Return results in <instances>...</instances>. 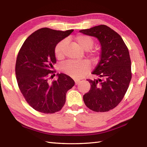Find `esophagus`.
Here are the masks:
<instances>
[{
    "label": "esophagus",
    "instance_id": "1",
    "mask_svg": "<svg viewBox=\"0 0 147 147\" xmlns=\"http://www.w3.org/2000/svg\"><path fill=\"white\" fill-rule=\"evenodd\" d=\"M74 81H75V84H76V85H77V84L79 83V82L80 81V80H78V79H74Z\"/></svg>",
    "mask_w": 147,
    "mask_h": 147
}]
</instances>
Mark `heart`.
Wrapping results in <instances>:
<instances>
[{
	"label": "heart",
	"instance_id": "b5f03b06",
	"mask_svg": "<svg viewBox=\"0 0 147 147\" xmlns=\"http://www.w3.org/2000/svg\"><path fill=\"white\" fill-rule=\"evenodd\" d=\"M75 41L78 45L84 50H88L92 48L94 44V41L91 37L88 35L80 34L77 35L74 38ZM66 45L65 40L59 42L55 48V55L58 59H61L64 57V49ZM91 55L96 59L97 57V54L93 52ZM61 70L63 72L68 75L69 76L74 78H80L90 69V64L87 61L81 62L67 61L61 66Z\"/></svg>",
	"mask_w": 147,
	"mask_h": 147
}]
</instances>
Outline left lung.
I'll use <instances>...</instances> for the list:
<instances>
[{
	"mask_svg": "<svg viewBox=\"0 0 147 147\" xmlns=\"http://www.w3.org/2000/svg\"><path fill=\"white\" fill-rule=\"evenodd\" d=\"M80 32L97 38L101 45L100 61L92 72L98 78L87 80L91 88L83 96L84 102L94 112H108L121 101L131 82L129 53L121 37L105 25Z\"/></svg>",
	"mask_w": 147,
	"mask_h": 147,
	"instance_id": "left-lung-1",
	"label": "left lung"
}]
</instances>
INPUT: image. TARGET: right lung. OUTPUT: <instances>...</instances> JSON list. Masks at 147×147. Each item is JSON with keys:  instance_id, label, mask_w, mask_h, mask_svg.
Wrapping results in <instances>:
<instances>
[{"instance_id": "1", "label": "right lung", "mask_w": 147, "mask_h": 147, "mask_svg": "<svg viewBox=\"0 0 147 147\" xmlns=\"http://www.w3.org/2000/svg\"><path fill=\"white\" fill-rule=\"evenodd\" d=\"M73 31L40 29L29 35L18 53L15 67L18 84L26 100L38 112L61 110L67 92L74 86V80L63 73L56 74V80L49 81L56 63L55 46Z\"/></svg>"}]
</instances>
